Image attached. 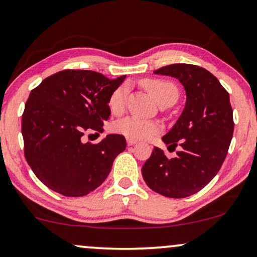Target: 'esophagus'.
<instances>
[{"label":"esophagus","instance_id":"1","mask_svg":"<svg viewBox=\"0 0 257 257\" xmlns=\"http://www.w3.org/2000/svg\"><path fill=\"white\" fill-rule=\"evenodd\" d=\"M135 144H137V141H135V139L127 138V145L128 146H132V145H135Z\"/></svg>","mask_w":257,"mask_h":257}]
</instances>
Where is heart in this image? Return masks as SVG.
<instances>
[{
	"label": "heart",
	"instance_id": "obj_1",
	"mask_svg": "<svg viewBox=\"0 0 257 257\" xmlns=\"http://www.w3.org/2000/svg\"><path fill=\"white\" fill-rule=\"evenodd\" d=\"M142 85L158 104H162L166 100L177 101L179 95L178 87L171 81L149 79L144 80ZM127 94L128 84H122L112 92L108 99V107L113 114H120L124 111ZM113 130L119 135L125 136L126 138L130 139H149L161 132V125L156 121L144 120V119L137 118V116H127V118L116 121L113 125Z\"/></svg>",
	"mask_w": 257,
	"mask_h": 257
}]
</instances>
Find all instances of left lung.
I'll list each match as a JSON object with an SVG mask.
<instances>
[{
	"instance_id": "1",
	"label": "left lung",
	"mask_w": 257,
	"mask_h": 257,
	"mask_svg": "<svg viewBox=\"0 0 257 257\" xmlns=\"http://www.w3.org/2000/svg\"><path fill=\"white\" fill-rule=\"evenodd\" d=\"M179 80L186 101L181 116L163 137L172 148L181 146L175 158L155 148L142 168L150 189L165 197L184 198L202 190L217 175L234 133L229 93L218 79L199 66L173 63L153 72Z\"/></svg>"
}]
</instances>
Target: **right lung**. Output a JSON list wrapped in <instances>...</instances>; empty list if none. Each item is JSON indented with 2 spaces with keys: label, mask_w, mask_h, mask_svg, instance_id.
I'll return each mask as SVG.
<instances>
[{
  "label": "right lung",
  "mask_w": 257,
  "mask_h": 257,
  "mask_svg": "<svg viewBox=\"0 0 257 257\" xmlns=\"http://www.w3.org/2000/svg\"><path fill=\"white\" fill-rule=\"evenodd\" d=\"M126 75L66 69L46 78L29 94L22 114L25 157L35 176L53 191L68 197L89 194L107 178L126 149L121 135L98 144L82 142L85 133L102 132L111 114L108 99Z\"/></svg>",
  "instance_id": "right-lung-1"
}]
</instances>
